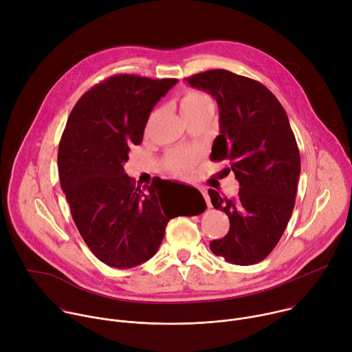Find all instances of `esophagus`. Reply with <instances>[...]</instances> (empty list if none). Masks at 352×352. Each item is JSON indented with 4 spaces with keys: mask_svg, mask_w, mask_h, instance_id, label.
<instances>
[{
    "mask_svg": "<svg viewBox=\"0 0 352 352\" xmlns=\"http://www.w3.org/2000/svg\"><path fill=\"white\" fill-rule=\"evenodd\" d=\"M200 192H202V195H204V197H205V200H206L208 208H212V202H210V197H209V195H208V190H206V189H200Z\"/></svg>",
    "mask_w": 352,
    "mask_h": 352,
    "instance_id": "obj_1",
    "label": "esophagus"
}]
</instances>
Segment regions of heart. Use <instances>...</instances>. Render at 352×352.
<instances>
[{
    "label": "heart",
    "instance_id": "heart-1",
    "mask_svg": "<svg viewBox=\"0 0 352 352\" xmlns=\"http://www.w3.org/2000/svg\"><path fill=\"white\" fill-rule=\"evenodd\" d=\"M214 107L212 97L200 90H186L179 98V109L185 118L196 116L197 113L206 109ZM166 167L175 175L185 177L190 173L195 163V155L190 152H182V150H174L166 157Z\"/></svg>",
    "mask_w": 352,
    "mask_h": 352
}]
</instances>
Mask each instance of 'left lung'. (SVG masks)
I'll use <instances>...</instances> for the list:
<instances>
[{"label": "left lung", "instance_id": "1", "mask_svg": "<svg viewBox=\"0 0 352 352\" xmlns=\"http://www.w3.org/2000/svg\"><path fill=\"white\" fill-rule=\"evenodd\" d=\"M185 80L210 93L219 104L220 135L212 162L227 160L239 182L235 197L210 189L214 209L230 219L224 238L210 242L227 262H262L280 241L294 210L300 156L288 117L261 82L226 69H210Z\"/></svg>", "mask_w": 352, "mask_h": 352}]
</instances>
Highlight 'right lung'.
<instances>
[{
  "instance_id": "1",
  "label": "right lung",
  "mask_w": 352,
  "mask_h": 352,
  "mask_svg": "<svg viewBox=\"0 0 352 352\" xmlns=\"http://www.w3.org/2000/svg\"><path fill=\"white\" fill-rule=\"evenodd\" d=\"M177 79L113 75L72 109L58 147V174L72 219L103 263L135 267L160 248L175 213L160 199V181L143 192L125 173L129 147L143 139L148 116ZM205 212L204 196L197 193Z\"/></svg>"
}]
</instances>
